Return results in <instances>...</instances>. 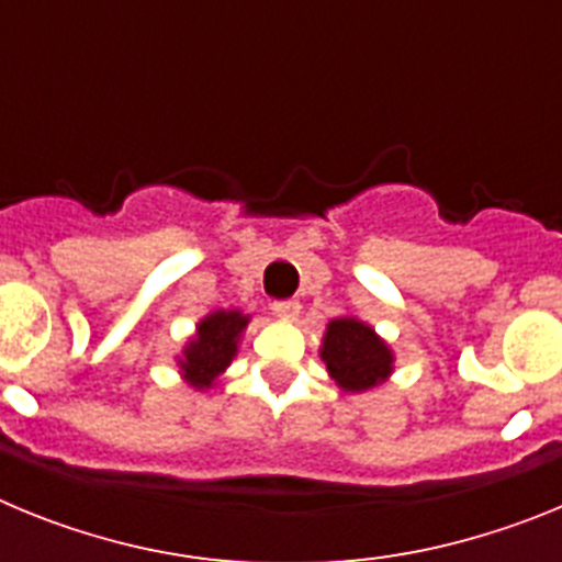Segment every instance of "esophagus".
I'll use <instances>...</instances> for the list:
<instances>
[{
    "label": "esophagus",
    "mask_w": 562,
    "mask_h": 562,
    "mask_svg": "<svg viewBox=\"0 0 562 562\" xmlns=\"http://www.w3.org/2000/svg\"><path fill=\"white\" fill-rule=\"evenodd\" d=\"M272 312H276L278 317H286V321H292V317L301 312V304H297L295 297H281V301H272Z\"/></svg>",
    "instance_id": "34e87169"
}]
</instances>
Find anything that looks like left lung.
I'll return each mask as SVG.
<instances>
[{"mask_svg":"<svg viewBox=\"0 0 562 562\" xmlns=\"http://www.w3.org/2000/svg\"><path fill=\"white\" fill-rule=\"evenodd\" d=\"M329 374L346 391H366L391 374L389 346L374 335L366 324L355 317H337L331 321L324 337V351Z\"/></svg>","mask_w":562,"mask_h":562,"instance_id":"8db88e82","label":"left lung"}]
</instances>
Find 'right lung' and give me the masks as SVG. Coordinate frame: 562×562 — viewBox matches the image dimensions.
<instances>
[{"mask_svg":"<svg viewBox=\"0 0 562 562\" xmlns=\"http://www.w3.org/2000/svg\"><path fill=\"white\" fill-rule=\"evenodd\" d=\"M245 326L247 317L241 312H213L211 317L202 321L200 331L186 349V360H182L186 376L196 389L211 385L213 376L231 366L233 355H236V340Z\"/></svg>","mask_w":562,"mask_h":562,"instance_id":"obj_1","label":"right lung"}]
</instances>
